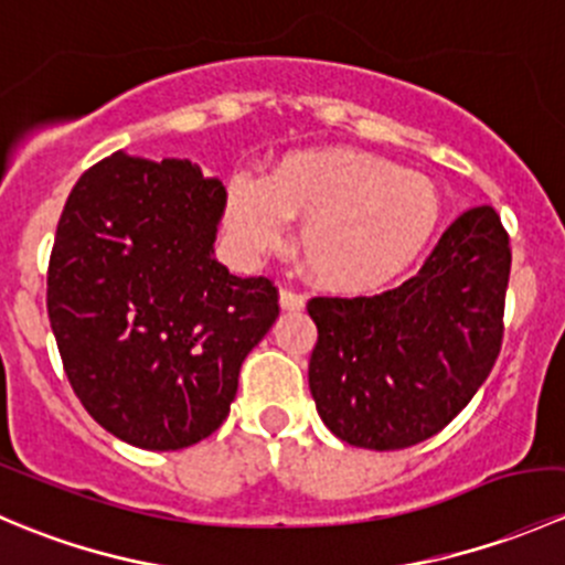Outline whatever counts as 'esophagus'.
Listing matches in <instances>:
<instances>
[{
  "instance_id": "esophagus-1",
  "label": "esophagus",
  "mask_w": 565,
  "mask_h": 565,
  "mask_svg": "<svg viewBox=\"0 0 565 565\" xmlns=\"http://www.w3.org/2000/svg\"><path fill=\"white\" fill-rule=\"evenodd\" d=\"M278 303H281L284 311H300L306 306V298L300 292H295V289L281 287V292H278Z\"/></svg>"
}]
</instances>
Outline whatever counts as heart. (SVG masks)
<instances>
[{"instance_id": "1", "label": "heart", "mask_w": 565, "mask_h": 565, "mask_svg": "<svg viewBox=\"0 0 565 565\" xmlns=\"http://www.w3.org/2000/svg\"><path fill=\"white\" fill-rule=\"evenodd\" d=\"M443 193L426 174L361 150H306L270 177L235 172L226 224L248 254L278 248L300 221L306 270L333 289H366L407 270L443 224Z\"/></svg>"}]
</instances>
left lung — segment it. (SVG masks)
I'll use <instances>...</instances> for the list:
<instances>
[{"label": "left lung", "instance_id": "8db88e82", "mask_svg": "<svg viewBox=\"0 0 565 565\" xmlns=\"http://www.w3.org/2000/svg\"><path fill=\"white\" fill-rule=\"evenodd\" d=\"M511 248L489 204L461 213L402 287L311 298L309 388L339 440L398 451L446 429L503 344Z\"/></svg>", "mask_w": 565, "mask_h": 565}]
</instances>
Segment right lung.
Here are the masks:
<instances>
[{
    "label": "right lung",
    "instance_id": "add662e5",
    "mask_svg": "<svg viewBox=\"0 0 565 565\" xmlns=\"http://www.w3.org/2000/svg\"><path fill=\"white\" fill-rule=\"evenodd\" d=\"M226 188L191 161L114 152L67 196L49 262L51 330L84 409L119 440L177 451L230 415L278 317L270 278L215 259Z\"/></svg>",
    "mask_w": 565,
    "mask_h": 565
}]
</instances>
